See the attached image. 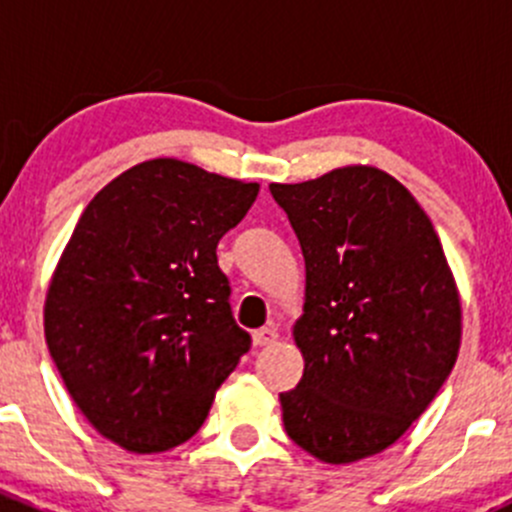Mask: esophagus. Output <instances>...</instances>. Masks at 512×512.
<instances>
[{"instance_id":"1","label":"esophagus","mask_w":512,"mask_h":512,"mask_svg":"<svg viewBox=\"0 0 512 512\" xmlns=\"http://www.w3.org/2000/svg\"><path fill=\"white\" fill-rule=\"evenodd\" d=\"M277 339H280V334H277L275 327H262L252 332V344H255V347H270Z\"/></svg>"}]
</instances>
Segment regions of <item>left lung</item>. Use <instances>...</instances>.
Segmentation results:
<instances>
[{
	"label": "left lung",
	"mask_w": 512,
	"mask_h": 512,
	"mask_svg": "<svg viewBox=\"0 0 512 512\" xmlns=\"http://www.w3.org/2000/svg\"><path fill=\"white\" fill-rule=\"evenodd\" d=\"M302 245L307 285L292 337L304 374L280 394L287 436L324 463L399 441L461 349V297L414 195L374 165L272 183Z\"/></svg>",
	"instance_id": "obj_1"
}]
</instances>
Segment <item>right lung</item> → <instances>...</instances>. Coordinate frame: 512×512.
<instances>
[{
    "label": "right lung",
    "mask_w": 512,
    "mask_h": 512,
    "mask_svg": "<svg viewBox=\"0 0 512 512\" xmlns=\"http://www.w3.org/2000/svg\"><path fill=\"white\" fill-rule=\"evenodd\" d=\"M257 193L153 158L81 213L51 275L44 334L74 404L116 446L158 453L188 441L250 349L215 250Z\"/></svg>",
    "instance_id": "1"
}]
</instances>
